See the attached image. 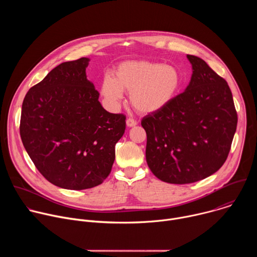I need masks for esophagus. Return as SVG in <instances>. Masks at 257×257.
Instances as JSON below:
<instances>
[{"label": "esophagus", "mask_w": 257, "mask_h": 257, "mask_svg": "<svg viewBox=\"0 0 257 257\" xmlns=\"http://www.w3.org/2000/svg\"><path fill=\"white\" fill-rule=\"evenodd\" d=\"M126 125H127L128 127H134V126H136V125H137V122H136L135 120H133V119L129 118V119H127V120H126Z\"/></svg>", "instance_id": "esophagus-1"}]
</instances>
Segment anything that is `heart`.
Returning a JSON list of instances; mask_svg holds the SVG:
<instances>
[{
  "label": "heart",
  "instance_id": "heart-1",
  "mask_svg": "<svg viewBox=\"0 0 257 257\" xmlns=\"http://www.w3.org/2000/svg\"><path fill=\"white\" fill-rule=\"evenodd\" d=\"M182 86V74L173 65L144 60L125 61L114 70V78L105 76L100 94L112 107L119 105L123 91L140 114L152 115L168 107Z\"/></svg>",
  "mask_w": 257,
  "mask_h": 257
}]
</instances>
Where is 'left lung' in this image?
Returning a JSON list of instances; mask_svg holds the SVG:
<instances>
[{"mask_svg": "<svg viewBox=\"0 0 257 257\" xmlns=\"http://www.w3.org/2000/svg\"><path fill=\"white\" fill-rule=\"evenodd\" d=\"M189 84L162 112L141 121L146 162L160 180L188 184L214 174L229 155L237 113L227 81L200 58L187 55Z\"/></svg>", "mask_w": 257, "mask_h": 257, "instance_id": "1", "label": "left lung"}]
</instances>
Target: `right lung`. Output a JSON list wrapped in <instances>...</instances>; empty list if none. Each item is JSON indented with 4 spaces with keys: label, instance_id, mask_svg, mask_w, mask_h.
I'll return each instance as SVG.
<instances>
[{
    "label": "right lung",
    "instance_id": "right-lung-1",
    "mask_svg": "<svg viewBox=\"0 0 257 257\" xmlns=\"http://www.w3.org/2000/svg\"><path fill=\"white\" fill-rule=\"evenodd\" d=\"M89 58L64 62L26 93L20 135L41 174L69 190L95 187L111 173L123 114L106 112L87 79Z\"/></svg>",
    "mask_w": 257,
    "mask_h": 257
}]
</instances>
